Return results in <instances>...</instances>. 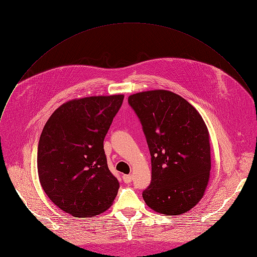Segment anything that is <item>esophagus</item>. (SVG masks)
<instances>
[{"mask_svg": "<svg viewBox=\"0 0 257 257\" xmlns=\"http://www.w3.org/2000/svg\"><path fill=\"white\" fill-rule=\"evenodd\" d=\"M123 181L125 182V183H131L132 182V176L131 175H125V176H123Z\"/></svg>", "mask_w": 257, "mask_h": 257, "instance_id": "esophagus-1", "label": "esophagus"}]
</instances>
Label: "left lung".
<instances>
[{"mask_svg": "<svg viewBox=\"0 0 257 257\" xmlns=\"http://www.w3.org/2000/svg\"><path fill=\"white\" fill-rule=\"evenodd\" d=\"M143 125L152 162V181L143 197L153 211L177 216L194 208L210 180V134L199 112L166 90L128 97Z\"/></svg>", "mask_w": 257, "mask_h": 257, "instance_id": "8db88e82", "label": "left lung"}]
</instances>
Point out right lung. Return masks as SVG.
<instances>
[{"instance_id": "right-lung-1", "label": "right lung", "mask_w": 257, "mask_h": 257, "mask_svg": "<svg viewBox=\"0 0 257 257\" xmlns=\"http://www.w3.org/2000/svg\"><path fill=\"white\" fill-rule=\"evenodd\" d=\"M124 95L67 101L50 115L38 144L37 168L44 192L74 217H94L111 207L119 188L103 149Z\"/></svg>"}]
</instances>
